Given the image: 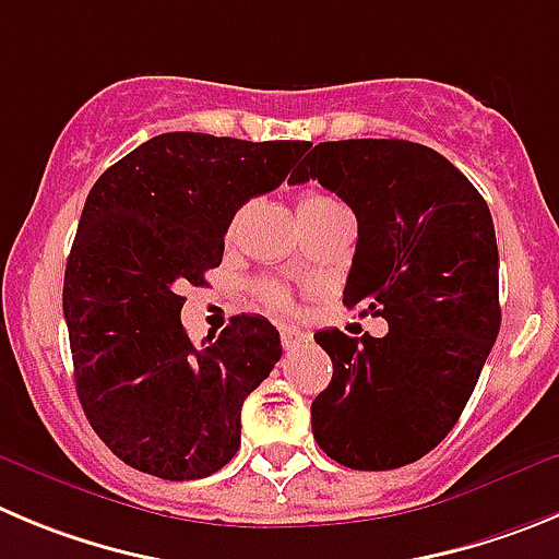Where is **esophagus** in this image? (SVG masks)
Masks as SVG:
<instances>
[{
  "mask_svg": "<svg viewBox=\"0 0 559 559\" xmlns=\"http://www.w3.org/2000/svg\"><path fill=\"white\" fill-rule=\"evenodd\" d=\"M309 342V333L297 331V328H281V344H284V350H295V347H304V344Z\"/></svg>",
  "mask_w": 559,
  "mask_h": 559,
  "instance_id": "esophagus-1",
  "label": "esophagus"
}]
</instances>
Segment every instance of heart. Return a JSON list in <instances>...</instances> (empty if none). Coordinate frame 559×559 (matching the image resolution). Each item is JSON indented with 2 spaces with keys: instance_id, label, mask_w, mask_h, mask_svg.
I'll use <instances>...</instances> for the list:
<instances>
[{
  "instance_id": "1",
  "label": "heart",
  "mask_w": 559,
  "mask_h": 559,
  "mask_svg": "<svg viewBox=\"0 0 559 559\" xmlns=\"http://www.w3.org/2000/svg\"><path fill=\"white\" fill-rule=\"evenodd\" d=\"M325 203H333V198L325 195V192H306V195L300 198V203H297V212L320 209V206H325ZM262 297L267 300L270 306H275V309H286V306H289L284 289H281V286H275V284H264L262 286Z\"/></svg>"
}]
</instances>
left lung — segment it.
<instances>
[{
    "label": "left lung",
    "instance_id": "1",
    "mask_svg": "<svg viewBox=\"0 0 559 559\" xmlns=\"http://www.w3.org/2000/svg\"><path fill=\"white\" fill-rule=\"evenodd\" d=\"M309 179L358 221L344 306L389 322L383 338L314 333L333 378L311 403V430L342 466L400 468L455 427L497 342L491 212L447 156L408 140L320 143L289 181Z\"/></svg>",
    "mask_w": 559,
    "mask_h": 559
}]
</instances>
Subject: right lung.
<instances>
[{
  "label": "right lung",
  "mask_w": 559,
  "mask_h": 559,
  "mask_svg": "<svg viewBox=\"0 0 559 559\" xmlns=\"http://www.w3.org/2000/svg\"><path fill=\"white\" fill-rule=\"evenodd\" d=\"M306 151V140L168 132L93 185L62 314L82 411L138 472L201 479L237 455L242 403L278 364L281 336L264 317L239 314L195 347L181 289L223 262L237 209L275 190Z\"/></svg>",
  "instance_id": "1"
}]
</instances>
